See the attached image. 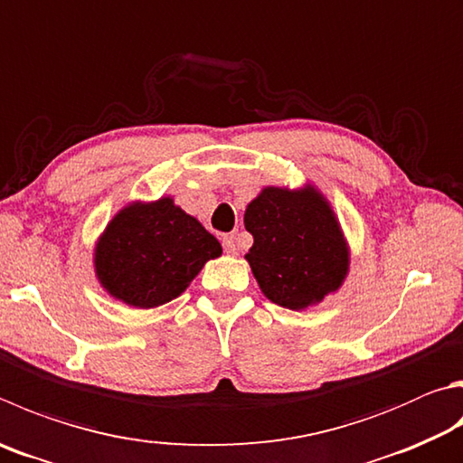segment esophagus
<instances>
[{"mask_svg":"<svg viewBox=\"0 0 463 463\" xmlns=\"http://www.w3.org/2000/svg\"><path fill=\"white\" fill-rule=\"evenodd\" d=\"M222 247L229 255H237V242H234V237L232 234H226V237H222Z\"/></svg>","mask_w":463,"mask_h":463,"instance_id":"34e87169","label":"esophagus"}]
</instances>
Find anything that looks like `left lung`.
<instances>
[{"mask_svg": "<svg viewBox=\"0 0 463 463\" xmlns=\"http://www.w3.org/2000/svg\"><path fill=\"white\" fill-rule=\"evenodd\" d=\"M253 247L245 259L273 304L301 312L338 291L350 269V249L326 196L306 184L267 186L245 210Z\"/></svg>", "mask_w": 463, "mask_h": 463, "instance_id": "1", "label": "left lung"}]
</instances>
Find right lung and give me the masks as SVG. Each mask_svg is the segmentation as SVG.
<instances>
[{
    "label": "right lung",
    "instance_id": "obj_1",
    "mask_svg": "<svg viewBox=\"0 0 463 463\" xmlns=\"http://www.w3.org/2000/svg\"><path fill=\"white\" fill-rule=\"evenodd\" d=\"M221 242L194 216L162 196L129 203L95 245V273L109 296L137 309L164 306L186 291Z\"/></svg>",
    "mask_w": 463,
    "mask_h": 463
}]
</instances>
